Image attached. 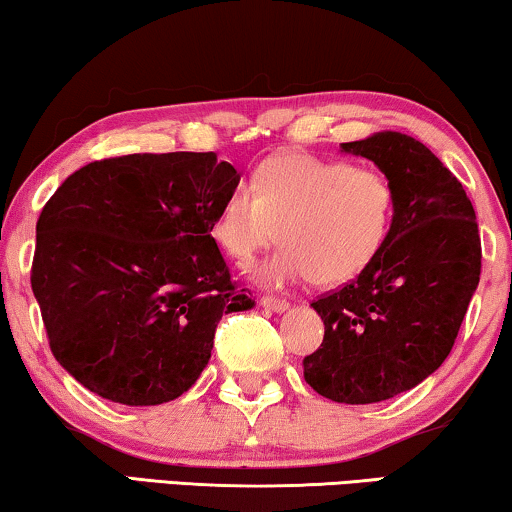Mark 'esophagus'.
Wrapping results in <instances>:
<instances>
[{"mask_svg":"<svg viewBox=\"0 0 512 512\" xmlns=\"http://www.w3.org/2000/svg\"><path fill=\"white\" fill-rule=\"evenodd\" d=\"M259 301H262L264 308H269V311H273V313H283V311H287V308H290V301L273 297V294H264V297Z\"/></svg>","mask_w":512,"mask_h":512,"instance_id":"1","label":"esophagus"}]
</instances>
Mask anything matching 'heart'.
I'll return each mask as SVG.
<instances>
[{
    "instance_id": "b5f03b06",
    "label": "heart",
    "mask_w": 512,
    "mask_h": 512,
    "mask_svg": "<svg viewBox=\"0 0 512 512\" xmlns=\"http://www.w3.org/2000/svg\"><path fill=\"white\" fill-rule=\"evenodd\" d=\"M397 192L373 167L283 153L264 160L253 187L241 185L215 215L213 241L241 266L278 239L255 271L259 283L280 287L306 278L341 285L369 269L390 236Z\"/></svg>"
}]
</instances>
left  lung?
Here are the masks:
<instances>
[{"instance_id":"obj_1","label":"left lung","mask_w":512,"mask_h":512,"mask_svg":"<svg viewBox=\"0 0 512 512\" xmlns=\"http://www.w3.org/2000/svg\"><path fill=\"white\" fill-rule=\"evenodd\" d=\"M390 178L397 211L380 255L313 308L325 338L304 357V378L338 403H376L413 390L450 355L480 280L471 199L413 136L376 132L343 143Z\"/></svg>"}]
</instances>
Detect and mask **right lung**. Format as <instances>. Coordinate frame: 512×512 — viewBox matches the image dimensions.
Masks as SVG:
<instances>
[{"instance_id": "1", "label": "right lung", "mask_w": 512, "mask_h": 512, "mask_svg": "<svg viewBox=\"0 0 512 512\" xmlns=\"http://www.w3.org/2000/svg\"><path fill=\"white\" fill-rule=\"evenodd\" d=\"M239 174L215 153L85 164L37 220L32 292L48 345L83 387L125 406L190 390L225 313L255 301L211 227Z\"/></svg>"}]
</instances>
